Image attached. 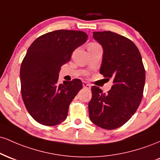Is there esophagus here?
Instances as JSON below:
<instances>
[{
	"label": "esophagus",
	"mask_w": 160,
	"mask_h": 160,
	"mask_svg": "<svg viewBox=\"0 0 160 160\" xmlns=\"http://www.w3.org/2000/svg\"><path fill=\"white\" fill-rule=\"evenodd\" d=\"M82 86H83L84 88H86V89H90L91 88L90 84L87 83V82H82Z\"/></svg>",
	"instance_id": "1"
}]
</instances>
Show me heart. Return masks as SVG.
Returning a JSON list of instances; mask_svg holds the SVG:
<instances>
[{
    "label": "heart",
    "instance_id": "b5f03b06",
    "mask_svg": "<svg viewBox=\"0 0 160 160\" xmlns=\"http://www.w3.org/2000/svg\"><path fill=\"white\" fill-rule=\"evenodd\" d=\"M95 45H98V44H97V43H92L89 46H95Z\"/></svg>",
    "mask_w": 160,
    "mask_h": 160
}]
</instances>
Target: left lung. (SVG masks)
Masks as SVG:
<instances>
[{"label":"left lung","mask_w":160,"mask_h":160,"mask_svg":"<svg viewBox=\"0 0 160 160\" xmlns=\"http://www.w3.org/2000/svg\"><path fill=\"white\" fill-rule=\"evenodd\" d=\"M93 38L103 48L100 74L113 80L108 93L92 86L89 102L90 120L104 129H115L126 123L141 102L145 70L141 53L131 40L111 32H95Z\"/></svg>","instance_id":"8db88e82"}]
</instances>
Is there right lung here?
Returning <instances> with one entry per match:
<instances>
[{"label": "right lung", "mask_w": 160, "mask_h": 160, "mask_svg": "<svg viewBox=\"0 0 160 160\" xmlns=\"http://www.w3.org/2000/svg\"><path fill=\"white\" fill-rule=\"evenodd\" d=\"M87 38L81 31L57 30L40 36L29 47L20 68L21 92L27 111L39 123L52 126L67 118L82 83L74 79L58 84V73Z\"/></svg>", "instance_id": "1"}]
</instances>
